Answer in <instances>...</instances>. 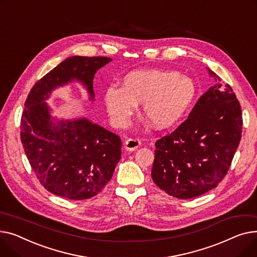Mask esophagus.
I'll return each instance as SVG.
<instances>
[{
  "mask_svg": "<svg viewBox=\"0 0 257 257\" xmlns=\"http://www.w3.org/2000/svg\"><path fill=\"white\" fill-rule=\"evenodd\" d=\"M141 145V141L137 138H131V139H127L125 142H124V147L126 150H131V152H133V150H136L137 148H139Z\"/></svg>",
  "mask_w": 257,
  "mask_h": 257,
  "instance_id": "1",
  "label": "esophagus"
}]
</instances>
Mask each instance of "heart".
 I'll list each match as a JSON object with an SVG mask.
<instances>
[{"mask_svg":"<svg viewBox=\"0 0 257 257\" xmlns=\"http://www.w3.org/2000/svg\"><path fill=\"white\" fill-rule=\"evenodd\" d=\"M196 94L193 81L172 70L146 69L127 73L121 87L111 86L103 100L112 122L124 126L142 102V115L154 127L163 130L178 122Z\"/></svg>","mask_w":257,"mask_h":257,"instance_id":"heart-1","label":"heart"}]
</instances>
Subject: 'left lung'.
Returning a JSON list of instances; mask_svg holds the SVG:
<instances>
[{
  "label": "left lung",
  "instance_id": "8db88e82",
  "mask_svg": "<svg viewBox=\"0 0 257 257\" xmlns=\"http://www.w3.org/2000/svg\"><path fill=\"white\" fill-rule=\"evenodd\" d=\"M208 72L221 81L214 71ZM242 126V108L230 85L218 83L209 88L188 119L156 142L155 184L179 199L217 188L229 170Z\"/></svg>",
  "mask_w": 257,
  "mask_h": 257
}]
</instances>
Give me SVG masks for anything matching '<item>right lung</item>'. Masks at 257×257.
<instances>
[{"label":"right lung","mask_w":257,"mask_h":257,"mask_svg":"<svg viewBox=\"0 0 257 257\" xmlns=\"http://www.w3.org/2000/svg\"><path fill=\"white\" fill-rule=\"evenodd\" d=\"M111 60L69 57L37 81L25 101L21 119L25 154L41 186L60 197L82 200L97 195L121 158V140L85 118L55 125L43 100L56 87L74 79L93 98L94 74Z\"/></svg>","instance_id":"obj_1"}]
</instances>
